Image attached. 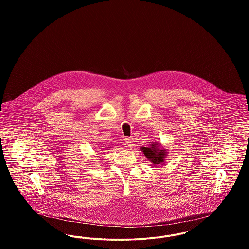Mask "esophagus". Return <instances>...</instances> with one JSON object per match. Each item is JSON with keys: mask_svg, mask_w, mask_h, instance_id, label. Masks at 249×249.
Instances as JSON below:
<instances>
[{"mask_svg": "<svg viewBox=\"0 0 249 249\" xmlns=\"http://www.w3.org/2000/svg\"><path fill=\"white\" fill-rule=\"evenodd\" d=\"M125 142H126L127 146H129L130 148H131L132 146H134V141H133V139H132V138H130V137L126 138V139H125Z\"/></svg>", "mask_w": 249, "mask_h": 249, "instance_id": "34e87169", "label": "esophagus"}]
</instances>
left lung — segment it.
Masks as SVG:
<instances>
[{"label": "left lung", "instance_id": "1", "mask_svg": "<svg viewBox=\"0 0 249 249\" xmlns=\"http://www.w3.org/2000/svg\"><path fill=\"white\" fill-rule=\"evenodd\" d=\"M140 149L147 158V160L152 163V165H163L165 163L164 161L168 154V149L161 146L160 143L158 142H152L149 146H142Z\"/></svg>", "mask_w": 249, "mask_h": 249}]
</instances>
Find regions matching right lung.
I'll list each match as a JSON object with an SVG mask.
<instances>
[{"label":"right lung","instance_id":"add662e5","mask_svg":"<svg viewBox=\"0 0 249 249\" xmlns=\"http://www.w3.org/2000/svg\"><path fill=\"white\" fill-rule=\"evenodd\" d=\"M111 147H112V146H109V147H107V148H111Z\"/></svg>","mask_w":249,"mask_h":249}]
</instances>
